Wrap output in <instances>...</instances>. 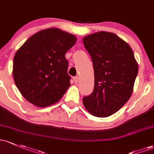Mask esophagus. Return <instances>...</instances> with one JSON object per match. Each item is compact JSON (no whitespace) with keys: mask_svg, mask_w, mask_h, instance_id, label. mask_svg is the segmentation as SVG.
<instances>
[{"mask_svg":"<svg viewBox=\"0 0 154 154\" xmlns=\"http://www.w3.org/2000/svg\"><path fill=\"white\" fill-rule=\"evenodd\" d=\"M74 80V82H75V83H77V82H79V77H74L73 78Z\"/></svg>","mask_w":154,"mask_h":154,"instance_id":"obj_1","label":"esophagus"}]
</instances>
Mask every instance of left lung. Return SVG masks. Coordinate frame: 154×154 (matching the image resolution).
Returning <instances> with one entry per match:
<instances>
[{
  "mask_svg": "<svg viewBox=\"0 0 154 154\" xmlns=\"http://www.w3.org/2000/svg\"><path fill=\"white\" fill-rule=\"evenodd\" d=\"M93 62L94 88L82 99L93 116L107 117L126 104L132 94L138 65L132 50L115 33L101 31L83 38Z\"/></svg>",
  "mask_w": 154,
  "mask_h": 154,
  "instance_id": "8db88e82",
  "label": "left lung"
}]
</instances>
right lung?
Instances as JSON below:
<instances>
[{
  "mask_svg": "<svg viewBox=\"0 0 154 154\" xmlns=\"http://www.w3.org/2000/svg\"><path fill=\"white\" fill-rule=\"evenodd\" d=\"M76 41L77 38L71 33L48 28L30 37L17 51L13 77L28 102L44 107L64 95L71 85L65 54Z\"/></svg>",
  "mask_w": 154,
  "mask_h": 154,
  "instance_id": "add662e5",
  "label": "right lung"
}]
</instances>
